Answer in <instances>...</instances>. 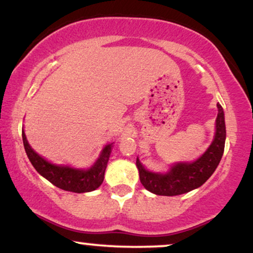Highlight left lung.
Returning <instances> with one entry per match:
<instances>
[{
  "label": "left lung",
  "mask_w": 253,
  "mask_h": 253,
  "mask_svg": "<svg viewBox=\"0 0 253 253\" xmlns=\"http://www.w3.org/2000/svg\"><path fill=\"white\" fill-rule=\"evenodd\" d=\"M214 138L208 150L191 163H174L167 173H156L146 170L138 158L136 161L139 179L143 186L158 196H177L203 185L217 169L225 146L226 130L222 105L218 103Z\"/></svg>",
  "instance_id": "8db88e82"
}]
</instances>
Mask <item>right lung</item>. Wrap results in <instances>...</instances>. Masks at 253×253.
Wrapping results in <instances>:
<instances>
[{
	"label": "right lung",
	"instance_id": "add662e5",
	"mask_svg": "<svg viewBox=\"0 0 253 253\" xmlns=\"http://www.w3.org/2000/svg\"><path fill=\"white\" fill-rule=\"evenodd\" d=\"M22 139L26 149L27 156L30 163L35 168L41 176L44 177L55 186L65 191L83 193L93 191L98 188L104 179V172L111 154L112 143H109L103 148V150L90 169L81 170L74 169L64 165H56L41 157L39 154L31 149L24 131H22Z\"/></svg>",
	"mask_w": 253,
	"mask_h": 253
}]
</instances>
